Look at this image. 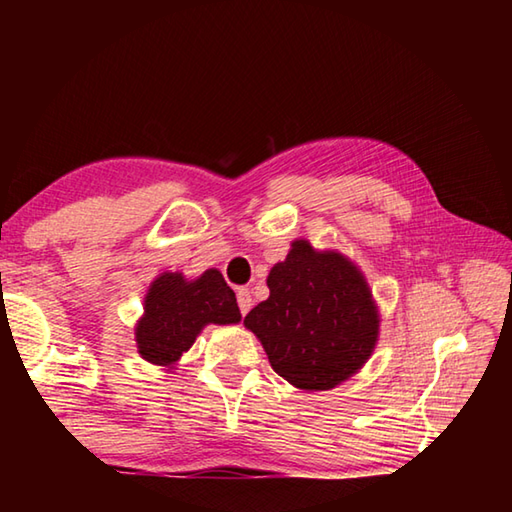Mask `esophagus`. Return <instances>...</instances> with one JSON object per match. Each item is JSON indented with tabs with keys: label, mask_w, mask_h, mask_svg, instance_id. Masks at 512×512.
Wrapping results in <instances>:
<instances>
[{
	"label": "esophagus",
	"mask_w": 512,
	"mask_h": 512,
	"mask_svg": "<svg viewBox=\"0 0 512 512\" xmlns=\"http://www.w3.org/2000/svg\"><path fill=\"white\" fill-rule=\"evenodd\" d=\"M237 302H239L241 316H246L250 307H253V298H250V291L248 289H237Z\"/></svg>",
	"instance_id": "1"
}]
</instances>
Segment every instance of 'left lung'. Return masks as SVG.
<instances>
[{
  "instance_id": "8db88e82",
  "label": "left lung",
  "mask_w": 512,
  "mask_h": 512,
  "mask_svg": "<svg viewBox=\"0 0 512 512\" xmlns=\"http://www.w3.org/2000/svg\"><path fill=\"white\" fill-rule=\"evenodd\" d=\"M266 284L271 296L250 309L244 325L289 384L329 391L370 359L379 311L366 277L348 257L296 239Z\"/></svg>"
}]
</instances>
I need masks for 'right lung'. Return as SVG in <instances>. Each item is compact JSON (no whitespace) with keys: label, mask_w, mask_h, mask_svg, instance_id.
Listing matches in <instances>:
<instances>
[{"label":"right lung","mask_w":512,"mask_h":512,"mask_svg":"<svg viewBox=\"0 0 512 512\" xmlns=\"http://www.w3.org/2000/svg\"><path fill=\"white\" fill-rule=\"evenodd\" d=\"M241 320L235 291L221 271H207L187 280L183 273L155 277L144 298V316L137 320L135 341L142 359L173 368L192 348L205 325H235Z\"/></svg>","instance_id":"add662e5"}]
</instances>
